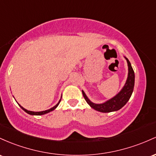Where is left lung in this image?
Masks as SVG:
<instances>
[{
  "label": "left lung",
  "instance_id": "8db88e82",
  "mask_svg": "<svg viewBox=\"0 0 156 156\" xmlns=\"http://www.w3.org/2000/svg\"><path fill=\"white\" fill-rule=\"evenodd\" d=\"M126 59H127V66H128V76H127V80L126 81L125 86L116 96L102 104H94L89 100L88 98L85 95V92L83 90V97L85 98V101H87L89 105L95 109L96 111L102 112V113H109V112L119 111L122 107L125 106L126 103L130 99L132 93L133 91L135 74L130 61L127 58H126Z\"/></svg>",
  "mask_w": 156,
  "mask_h": 156
}]
</instances>
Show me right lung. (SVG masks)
<instances>
[{"mask_svg":"<svg viewBox=\"0 0 156 156\" xmlns=\"http://www.w3.org/2000/svg\"><path fill=\"white\" fill-rule=\"evenodd\" d=\"M60 101H61V99H60V100H59V102L57 103V104L56 105H55V107H53V108H51V109H49V110H47V111H40V112H33V111H27V110H26L25 108H23L22 106H20V105H20V108H21L23 110V111L26 112V113H29V114H30V115H37V116H40V115H43V114H45V113H49V112H51V111H54V110H55V108H57V107L59 105V102H60Z\"/></svg>","mask_w":156,"mask_h":156,"instance_id":"right-lung-1","label":"right lung"}]
</instances>
